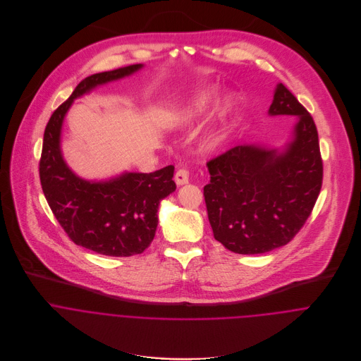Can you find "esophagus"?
<instances>
[{
    "label": "esophagus",
    "instance_id": "obj_1",
    "mask_svg": "<svg viewBox=\"0 0 361 361\" xmlns=\"http://www.w3.org/2000/svg\"><path fill=\"white\" fill-rule=\"evenodd\" d=\"M175 182H176V185H179V186L189 183V171L185 169V168L178 169L176 173H175Z\"/></svg>",
    "mask_w": 361,
    "mask_h": 361
}]
</instances>
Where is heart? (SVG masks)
<instances>
[{
	"label": "heart",
	"instance_id": "obj_1",
	"mask_svg": "<svg viewBox=\"0 0 361 361\" xmlns=\"http://www.w3.org/2000/svg\"><path fill=\"white\" fill-rule=\"evenodd\" d=\"M212 102H214V94L211 92L202 93V94L188 100L178 109V112L175 115L176 122L180 125H195V123L200 122L208 114V109H209ZM222 137L224 136L221 133H214L209 140V145L216 146L218 143H221Z\"/></svg>",
	"mask_w": 361,
	"mask_h": 361
}]
</instances>
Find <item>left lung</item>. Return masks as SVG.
Wrapping results in <instances>:
<instances>
[{
	"mask_svg": "<svg viewBox=\"0 0 361 361\" xmlns=\"http://www.w3.org/2000/svg\"><path fill=\"white\" fill-rule=\"evenodd\" d=\"M269 115H296L295 139L283 153L236 146L207 162L208 219L215 240L238 255L288 245L303 228L322 186L318 132L309 111L276 86Z\"/></svg>",
	"mask_w": 361,
	"mask_h": 361,
	"instance_id": "1",
	"label": "left lung"
}]
</instances>
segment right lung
<instances>
[{
  "mask_svg": "<svg viewBox=\"0 0 361 361\" xmlns=\"http://www.w3.org/2000/svg\"><path fill=\"white\" fill-rule=\"evenodd\" d=\"M143 65H129L83 79L54 112L44 130L39 165L40 182L54 216L69 239L111 257L143 253L153 242L159 202L175 192L173 165L152 173H123L108 182H89L65 164L59 137L66 111L76 97L99 85L128 76Z\"/></svg>",
  "mask_w": 361,
  "mask_h": 361,
  "instance_id": "1",
  "label": "right lung"
}]
</instances>
